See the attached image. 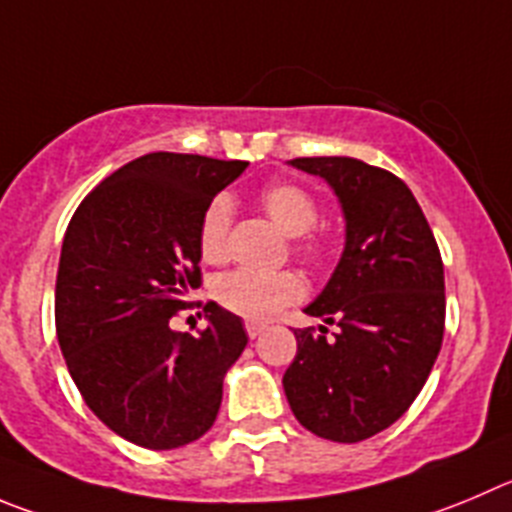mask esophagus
<instances>
[{"label": "esophagus", "mask_w": 512, "mask_h": 512, "mask_svg": "<svg viewBox=\"0 0 512 512\" xmlns=\"http://www.w3.org/2000/svg\"><path fill=\"white\" fill-rule=\"evenodd\" d=\"M245 328H247V336L250 338H257L260 336V333H265V323H255V321H247L245 323Z\"/></svg>", "instance_id": "34e87169"}]
</instances>
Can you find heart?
<instances>
[{
	"label": "heart",
	"mask_w": 512,
	"mask_h": 512,
	"mask_svg": "<svg viewBox=\"0 0 512 512\" xmlns=\"http://www.w3.org/2000/svg\"><path fill=\"white\" fill-rule=\"evenodd\" d=\"M260 204L267 217L285 234L295 237V252L305 260H321L326 240L321 234H310L318 222V202L305 186L293 181H275L260 191ZM232 224V202L227 194H217L204 207L199 219V255L204 262H222L227 257V237ZM305 295L303 280L295 272H255L234 270L222 275L214 285V298L229 313L242 315L247 321H267L280 308L298 303Z\"/></svg>",
	"instance_id": "heart-1"
}]
</instances>
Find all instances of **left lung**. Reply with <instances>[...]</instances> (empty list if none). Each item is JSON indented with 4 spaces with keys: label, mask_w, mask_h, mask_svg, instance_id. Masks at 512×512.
Listing matches in <instances>:
<instances>
[{
    "label": "left lung",
    "mask_w": 512,
    "mask_h": 512,
    "mask_svg": "<svg viewBox=\"0 0 512 512\" xmlns=\"http://www.w3.org/2000/svg\"><path fill=\"white\" fill-rule=\"evenodd\" d=\"M290 164L321 176L346 219V247L323 293L305 308L326 326L298 328L283 376L295 419L331 442L353 444L412 407L444 336V267L409 186L348 156ZM337 333L327 336V326Z\"/></svg>",
    "instance_id": "8db88e82"
}]
</instances>
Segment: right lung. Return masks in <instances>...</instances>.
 Returning a JSON list of instances; mask_svg holds the SVG:
<instances>
[{
    "label": "right lung",
    "mask_w": 512,
    "mask_h": 512,
    "mask_svg": "<svg viewBox=\"0 0 512 512\" xmlns=\"http://www.w3.org/2000/svg\"><path fill=\"white\" fill-rule=\"evenodd\" d=\"M247 161L156 151L100 181L62 240L55 328L90 412L146 450L202 437L229 366L247 346L242 321L207 303L199 336L171 331L199 288V219Z\"/></svg>",
    "instance_id": "1"
}]
</instances>
